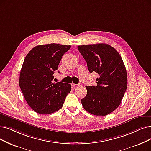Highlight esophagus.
Here are the masks:
<instances>
[{
  "instance_id": "34e87169",
  "label": "esophagus",
  "mask_w": 151,
  "mask_h": 151,
  "mask_svg": "<svg viewBox=\"0 0 151 151\" xmlns=\"http://www.w3.org/2000/svg\"><path fill=\"white\" fill-rule=\"evenodd\" d=\"M81 83H78V84H76V83H72V86L74 87H77L78 86H81Z\"/></svg>"
}]
</instances>
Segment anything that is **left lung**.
I'll list each match as a JSON object with an SVG mask.
<instances>
[{"label":"left lung","instance_id":"left-lung-1","mask_svg":"<svg viewBox=\"0 0 151 151\" xmlns=\"http://www.w3.org/2000/svg\"><path fill=\"white\" fill-rule=\"evenodd\" d=\"M90 73L99 76L96 86H86L87 93L81 101L87 112L105 116L121 104L128 85L127 73L118 52L109 45L99 43L77 46Z\"/></svg>","mask_w":151,"mask_h":151}]
</instances>
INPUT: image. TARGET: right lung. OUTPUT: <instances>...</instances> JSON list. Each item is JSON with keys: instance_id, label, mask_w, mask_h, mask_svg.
Segmentation results:
<instances>
[{"instance_id": "obj_1", "label": "right lung", "mask_w": 151, "mask_h": 151, "mask_svg": "<svg viewBox=\"0 0 151 151\" xmlns=\"http://www.w3.org/2000/svg\"><path fill=\"white\" fill-rule=\"evenodd\" d=\"M70 48V45L56 43L39 45L34 47L24 59L19 86L27 104L35 112L50 114L63 106L71 86L53 82V74L62 56Z\"/></svg>"}]
</instances>
